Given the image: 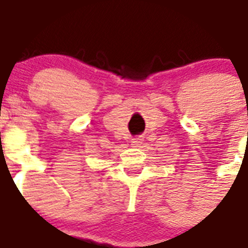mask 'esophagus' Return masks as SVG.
I'll use <instances>...</instances> for the list:
<instances>
[{
  "label": "esophagus",
  "mask_w": 248,
  "mask_h": 248,
  "mask_svg": "<svg viewBox=\"0 0 248 248\" xmlns=\"http://www.w3.org/2000/svg\"><path fill=\"white\" fill-rule=\"evenodd\" d=\"M144 141V139L141 137H137V138H132L131 139V145H134V147H139V145L141 144Z\"/></svg>",
  "instance_id": "esophagus-1"
}]
</instances>
